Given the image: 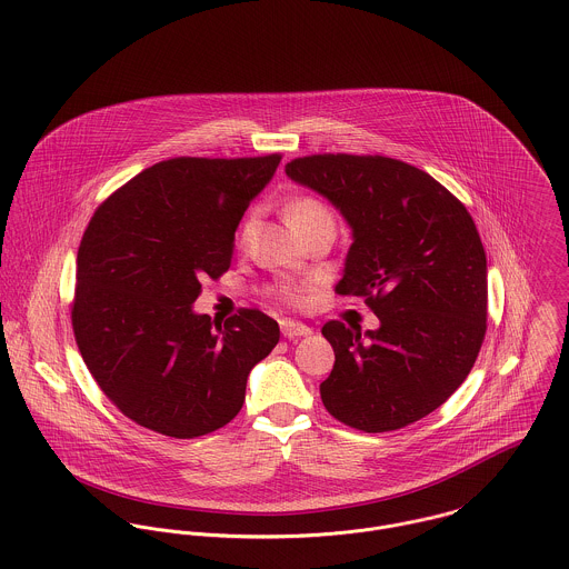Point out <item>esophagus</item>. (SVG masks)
Returning <instances> with one entry per match:
<instances>
[{
    "mask_svg": "<svg viewBox=\"0 0 569 569\" xmlns=\"http://www.w3.org/2000/svg\"><path fill=\"white\" fill-rule=\"evenodd\" d=\"M281 333L286 338H301V336H310L312 329L303 322H297V320H290V318H283L281 320Z\"/></svg>",
    "mask_w": 569,
    "mask_h": 569,
    "instance_id": "34e87169",
    "label": "esophagus"
}]
</instances>
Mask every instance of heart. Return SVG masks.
<instances>
[{
    "label": "heart",
    "instance_id": "heart-1",
    "mask_svg": "<svg viewBox=\"0 0 569 569\" xmlns=\"http://www.w3.org/2000/svg\"><path fill=\"white\" fill-rule=\"evenodd\" d=\"M254 218H257L254 211H249V213L242 218L240 229H238V242H240V244H244V242L249 240V236H251V231H253ZM286 218H288V222L292 224V229H297L299 233L308 231L310 227L320 224V222L333 224V211H331V207H329L325 200L316 198V196H297V198H292V200L288 202V207H286ZM279 295H281L283 299H288V301H292V299L297 297L290 286H281V288H279Z\"/></svg>",
    "mask_w": 569,
    "mask_h": 569
}]
</instances>
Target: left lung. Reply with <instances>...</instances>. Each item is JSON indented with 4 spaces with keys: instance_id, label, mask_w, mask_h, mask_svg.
<instances>
[{
    "instance_id": "8db88e82",
    "label": "left lung",
    "mask_w": 569,
    "mask_h": 569,
    "mask_svg": "<svg viewBox=\"0 0 569 569\" xmlns=\"http://www.w3.org/2000/svg\"><path fill=\"white\" fill-rule=\"evenodd\" d=\"M286 174L327 196L353 229L336 295L360 297L379 329L322 325L336 353L327 412L378 435L442 406L487 333V253L467 207L428 172L381 154H310Z\"/></svg>"
}]
</instances>
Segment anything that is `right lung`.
<instances>
[{
	"mask_svg": "<svg viewBox=\"0 0 569 569\" xmlns=\"http://www.w3.org/2000/svg\"><path fill=\"white\" fill-rule=\"evenodd\" d=\"M279 161L168 159L91 216L71 327L89 373L137 426L172 439L216 432L242 410L251 369L279 342L277 320L254 308L224 322L191 312L200 281L229 270L236 229Z\"/></svg>",
	"mask_w": 569,
	"mask_h": 569,
	"instance_id": "obj_1",
	"label": "right lung"
}]
</instances>
